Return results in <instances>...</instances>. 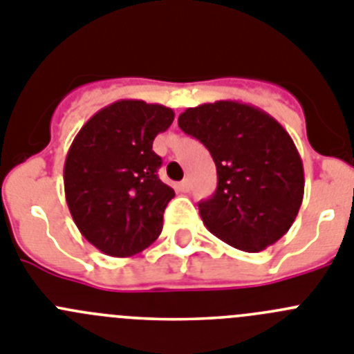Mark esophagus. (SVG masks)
<instances>
[{
    "label": "esophagus",
    "instance_id": "34e87169",
    "mask_svg": "<svg viewBox=\"0 0 354 354\" xmlns=\"http://www.w3.org/2000/svg\"><path fill=\"white\" fill-rule=\"evenodd\" d=\"M178 189L181 190V192H189L190 190V180H183L180 185H178Z\"/></svg>",
    "mask_w": 354,
    "mask_h": 354
}]
</instances>
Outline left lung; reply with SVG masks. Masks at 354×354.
Wrapping results in <instances>:
<instances>
[{"instance_id":"8db88e82","label":"left lung","mask_w":354,"mask_h":354,"mask_svg":"<svg viewBox=\"0 0 354 354\" xmlns=\"http://www.w3.org/2000/svg\"><path fill=\"white\" fill-rule=\"evenodd\" d=\"M216 165L212 199L199 215L212 234L243 252H261L284 236L304 201V164L286 129L259 107L218 100L178 118Z\"/></svg>"}]
</instances>
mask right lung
I'll return each instance as SVG.
<instances>
[{
  "label": "right lung",
  "instance_id": "add662e5",
  "mask_svg": "<svg viewBox=\"0 0 354 354\" xmlns=\"http://www.w3.org/2000/svg\"><path fill=\"white\" fill-rule=\"evenodd\" d=\"M174 113L160 104L118 100L95 113L70 145L63 183L70 215L100 252L130 257L153 243L174 197L158 180L153 139Z\"/></svg>",
  "mask_w": 354,
  "mask_h": 354
}]
</instances>
